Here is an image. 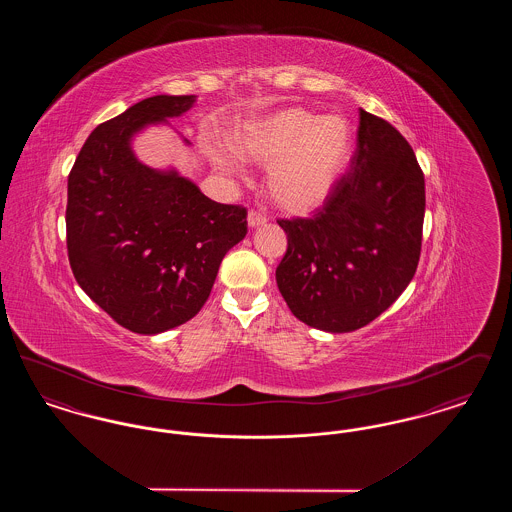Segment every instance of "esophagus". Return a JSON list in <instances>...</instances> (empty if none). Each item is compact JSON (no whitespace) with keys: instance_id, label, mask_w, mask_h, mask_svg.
<instances>
[{"instance_id":"esophagus-1","label":"esophagus","mask_w":512,"mask_h":512,"mask_svg":"<svg viewBox=\"0 0 512 512\" xmlns=\"http://www.w3.org/2000/svg\"><path fill=\"white\" fill-rule=\"evenodd\" d=\"M247 224L251 226V228H259V226H263V224H267V217L263 215V213H259V211H249L247 213Z\"/></svg>"}]
</instances>
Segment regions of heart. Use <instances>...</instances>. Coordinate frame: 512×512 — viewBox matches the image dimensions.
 I'll return each mask as SVG.
<instances>
[{"label": "heart", "instance_id": "1", "mask_svg": "<svg viewBox=\"0 0 512 512\" xmlns=\"http://www.w3.org/2000/svg\"><path fill=\"white\" fill-rule=\"evenodd\" d=\"M234 151L251 163L268 165V194L290 213H309L332 194L353 153V126L343 115H324L286 107L234 134ZM211 157L232 172L234 159L213 147Z\"/></svg>", "mask_w": 512, "mask_h": 512}]
</instances>
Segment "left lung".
<instances>
[{
  "label": "left lung",
  "instance_id": "left-lung-1",
  "mask_svg": "<svg viewBox=\"0 0 512 512\" xmlns=\"http://www.w3.org/2000/svg\"><path fill=\"white\" fill-rule=\"evenodd\" d=\"M424 174L390 122L361 109L357 151L322 209L278 220L288 249L276 284L290 311L324 332H353L405 292L420 259Z\"/></svg>",
  "mask_w": 512,
  "mask_h": 512
}]
</instances>
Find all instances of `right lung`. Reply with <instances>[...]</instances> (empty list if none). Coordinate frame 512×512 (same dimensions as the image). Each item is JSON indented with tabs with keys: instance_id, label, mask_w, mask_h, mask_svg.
<instances>
[{
	"instance_id": "1",
	"label": "right lung",
	"mask_w": 512,
	"mask_h": 512,
	"mask_svg": "<svg viewBox=\"0 0 512 512\" xmlns=\"http://www.w3.org/2000/svg\"><path fill=\"white\" fill-rule=\"evenodd\" d=\"M195 96H153L99 124L69 174L67 249L78 286L136 334L194 318L220 261L247 234V211L201 194L178 172L140 163L132 138L180 117ZM188 144V140H184Z\"/></svg>"
}]
</instances>
